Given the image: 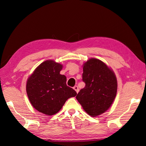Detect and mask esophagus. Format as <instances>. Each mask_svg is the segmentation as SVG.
I'll list each match as a JSON object with an SVG mask.
<instances>
[{"label":"esophagus","mask_w":146,"mask_h":146,"mask_svg":"<svg viewBox=\"0 0 146 146\" xmlns=\"http://www.w3.org/2000/svg\"><path fill=\"white\" fill-rule=\"evenodd\" d=\"M74 90L76 91L77 93H78V91H79V89H78V87L77 86H75L74 87Z\"/></svg>","instance_id":"obj_1"}]
</instances>
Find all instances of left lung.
<instances>
[{
	"label": "left lung",
	"instance_id": "obj_1",
	"mask_svg": "<svg viewBox=\"0 0 146 146\" xmlns=\"http://www.w3.org/2000/svg\"><path fill=\"white\" fill-rule=\"evenodd\" d=\"M82 80L85 86L76 96L85 111L96 117L110 108L116 98L117 83L115 74L103 61L88 60L83 66Z\"/></svg>",
	"mask_w": 146,
	"mask_h": 146
}]
</instances>
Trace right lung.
I'll use <instances>...</instances> for the list:
<instances>
[{"label": "right lung", "instance_id": "obj_1", "mask_svg": "<svg viewBox=\"0 0 146 146\" xmlns=\"http://www.w3.org/2000/svg\"><path fill=\"white\" fill-rule=\"evenodd\" d=\"M63 65L53 60L44 61L28 78L26 91L33 107L51 116L58 113L69 98L77 92L66 85V77L60 72Z\"/></svg>", "mask_w": 146, "mask_h": 146}]
</instances>
